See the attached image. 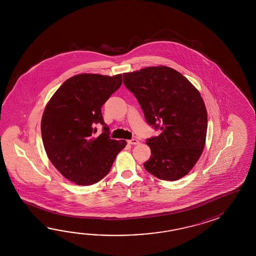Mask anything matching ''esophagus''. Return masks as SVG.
<instances>
[{"label":"esophagus","mask_w":256,"mask_h":256,"mask_svg":"<svg viewBox=\"0 0 256 256\" xmlns=\"http://www.w3.org/2000/svg\"><path fill=\"white\" fill-rule=\"evenodd\" d=\"M127 142H128L129 144H132H132H139V141H138L137 139H132V140H128Z\"/></svg>","instance_id":"1"}]
</instances>
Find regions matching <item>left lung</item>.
I'll list each match as a JSON object with an SVG mask.
<instances>
[{"label":"left lung","instance_id":"left-lung-1","mask_svg":"<svg viewBox=\"0 0 256 256\" xmlns=\"http://www.w3.org/2000/svg\"><path fill=\"white\" fill-rule=\"evenodd\" d=\"M124 83L138 100L148 124L161 130L147 139L151 156L144 168L159 180L182 178L206 144L207 110L200 93L178 71L166 66L124 73Z\"/></svg>","mask_w":256,"mask_h":256}]
</instances>
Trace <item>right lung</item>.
I'll list each match as a JSON object with an SVG mask.
<instances>
[{
    "label": "right lung",
    "mask_w": 256,
    "mask_h": 256,
    "mask_svg": "<svg viewBox=\"0 0 256 256\" xmlns=\"http://www.w3.org/2000/svg\"><path fill=\"white\" fill-rule=\"evenodd\" d=\"M122 83L120 74H78L66 80L44 108L41 134L48 158L76 185H92L102 180L126 147L124 140L110 139L102 114V106ZM97 123L104 126V132L95 138Z\"/></svg>",
    "instance_id": "add662e5"
}]
</instances>
